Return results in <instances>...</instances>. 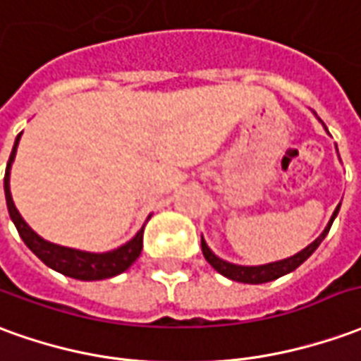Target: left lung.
I'll return each mask as SVG.
<instances>
[{
  "label": "left lung",
  "mask_w": 361,
  "mask_h": 361,
  "mask_svg": "<svg viewBox=\"0 0 361 361\" xmlns=\"http://www.w3.org/2000/svg\"><path fill=\"white\" fill-rule=\"evenodd\" d=\"M338 209L340 205L336 207V211L332 213L330 223L326 224V228L322 231V234L317 240L312 242V244H309V246H307L305 250L299 252V254L291 256V258L279 259V262H274V264H266V266H236V264H228V262H224V259L216 258L215 254L209 250V246H207L205 240H203V236H201V250H203V256H205L207 262H209L221 276L228 277V279H233V281H240V283H266V281H274L277 277L286 276L289 271H293V269L299 268L305 259L309 258L312 252L319 248V244H321V242L324 240V236L329 234L334 216L338 215Z\"/></svg>",
  "instance_id": "left-lung-1"
}]
</instances>
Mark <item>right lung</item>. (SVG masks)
I'll return each instance as SVG.
<instances>
[{"mask_svg":"<svg viewBox=\"0 0 361 361\" xmlns=\"http://www.w3.org/2000/svg\"><path fill=\"white\" fill-rule=\"evenodd\" d=\"M21 135L15 138V146L7 162V170H5L4 188H5V201H7V209H9V216L19 231V236L23 242L37 254L49 268L56 269L60 274L74 279H82V281H95V279H107V277L119 276L125 269L133 266V262L140 256L142 250V231L140 228L137 236L133 240H128L125 246H121L117 250L107 252V254H90V252L74 250V248H64L52 242H47L40 238L39 234L32 231L29 224L23 221L19 211L15 209L13 199H11V191H9V170H11V162L15 160V152H17V145H19Z\"/></svg>","mask_w":361,"mask_h":361,"instance_id":"right-lung-1","label":"right lung"}]
</instances>
